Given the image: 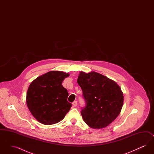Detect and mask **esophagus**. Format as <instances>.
Segmentation results:
<instances>
[{"label": "esophagus", "instance_id": "1", "mask_svg": "<svg viewBox=\"0 0 154 154\" xmlns=\"http://www.w3.org/2000/svg\"><path fill=\"white\" fill-rule=\"evenodd\" d=\"M72 104H73V106L74 107H76L77 106V101H74L72 103Z\"/></svg>", "mask_w": 154, "mask_h": 154}]
</instances>
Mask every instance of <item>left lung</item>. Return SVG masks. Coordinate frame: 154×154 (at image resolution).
Listing matches in <instances>:
<instances>
[{
	"instance_id": "left-lung-1",
	"label": "left lung",
	"mask_w": 154,
	"mask_h": 154,
	"mask_svg": "<svg viewBox=\"0 0 154 154\" xmlns=\"http://www.w3.org/2000/svg\"><path fill=\"white\" fill-rule=\"evenodd\" d=\"M77 83L86 102V106L81 111L85 123L92 128L99 129L114 121L124 103L123 93L117 84L95 72H81Z\"/></svg>"
}]
</instances>
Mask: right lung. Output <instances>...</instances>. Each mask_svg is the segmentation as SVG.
Here are the masks:
<instances>
[{"label":"right lung","instance_id":"obj_1","mask_svg":"<svg viewBox=\"0 0 154 154\" xmlns=\"http://www.w3.org/2000/svg\"><path fill=\"white\" fill-rule=\"evenodd\" d=\"M69 76L62 71H50L30 84L26 94V104L31 114L44 125L57 124L65 117L72 106L67 102V90L62 85Z\"/></svg>","mask_w":154,"mask_h":154}]
</instances>
